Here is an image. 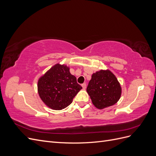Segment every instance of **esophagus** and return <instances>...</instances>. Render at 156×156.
<instances>
[{"label":"esophagus","instance_id":"obj_1","mask_svg":"<svg viewBox=\"0 0 156 156\" xmlns=\"http://www.w3.org/2000/svg\"><path fill=\"white\" fill-rule=\"evenodd\" d=\"M81 86H82L83 89H85L86 87H87V84H86V83H83V84H81Z\"/></svg>","mask_w":156,"mask_h":156}]
</instances>
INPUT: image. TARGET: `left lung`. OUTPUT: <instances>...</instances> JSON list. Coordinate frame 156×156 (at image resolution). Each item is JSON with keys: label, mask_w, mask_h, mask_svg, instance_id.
Segmentation results:
<instances>
[{"label": "left lung", "mask_w": 156, "mask_h": 156, "mask_svg": "<svg viewBox=\"0 0 156 156\" xmlns=\"http://www.w3.org/2000/svg\"><path fill=\"white\" fill-rule=\"evenodd\" d=\"M87 91L92 103L99 109L115 105L121 96L122 89L116 77L109 70L93 73Z\"/></svg>", "instance_id": "left-lung-1"}]
</instances>
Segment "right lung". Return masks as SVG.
Masks as SVG:
<instances>
[{"label": "right lung", "mask_w": 156, "mask_h": 156, "mask_svg": "<svg viewBox=\"0 0 156 156\" xmlns=\"http://www.w3.org/2000/svg\"><path fill=\"white\" fill-rule=\"evenodd\" d=\"M82 88L65 65L57 64L39 79L37 90L41 100L54 110H61L72 103Z\"/></svg>", "instance_id": "1"}]
</instances>
